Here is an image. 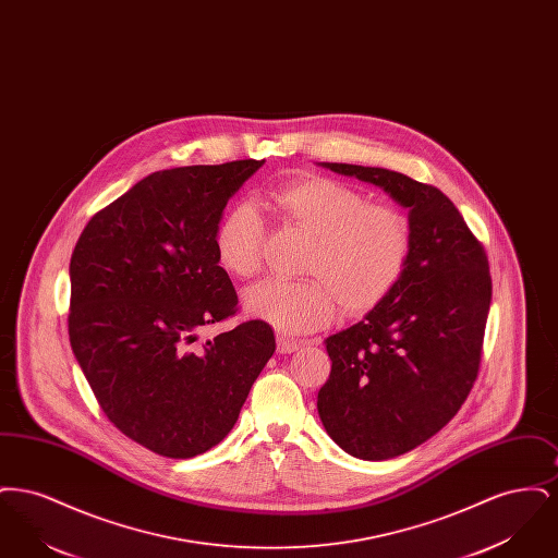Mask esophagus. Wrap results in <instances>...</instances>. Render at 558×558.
<instances>
[{
  "mask_svg": "<svg viewBox=\"0 0 558 558\" xmlns=\"http://www.w3.org/2000/svg\"><path fill=\"white\" fill-rule=\"evenodd\" d=\"M276 343H278V353H292V351H296L301 347L299 341H294V339L287 337V335H278Z\"/></svg>",
  "mask_w": 558,
  "mask_h": 558,
  "instance_id": "34e87169",
  "label": "esophagus"
}]
</instances>
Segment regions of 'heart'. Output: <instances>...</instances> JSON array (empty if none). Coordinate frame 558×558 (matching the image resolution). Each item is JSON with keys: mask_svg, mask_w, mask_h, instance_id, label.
Instances as JSON below:
<instances>
[{"mask_svg": "<svg viewBox=\"0 0 558 558\" xmlns=\"http://www.w3.org/2000/svg\"><path fill=\"white\" fill-rule=\"evenodd\" d=\"M271 207L294 228L312 234L303 280L266 278L242 294L248 316L282 332H312L347 316L374 310L398 287L412 251V223L403 213L343 182L310 175L269 194ZM217 262L248 278L262 267L264 221L248 205L232 207L215 230Z\"/></svg>", "mask_w": 558, "mask_h": 558, "instance_id": "obj_1", "label": "heart"}]
</instances>
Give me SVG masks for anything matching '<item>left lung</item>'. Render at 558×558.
<instances>
[{
    "label": "left lung",
    "mask_w": 558,
    "mask_h": 558,
    "mask_svg": "<svg viewBox=\"0 0 558 558\" xmlns=\"http://www.w3.org/2000/svg\"><path fill=\"white\" fill-rule=\"evenodd\" d=\"M318 165L383 187L412 223L398 287L324 341L332 368L318 393L319 421L341 450L389 460L439 433L473 389L492 303L489 266L441 190L383 167Z\"/></svg>",
    "instance_id": "left-lung-1"
}]
</instances>
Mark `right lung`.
<instances>
[{
  "label": "right lung",
  "instance_id": "obj_1",
  "mask_svg": "<svg viewBox=\"0 0 558 558\" xmlns=\"http://www.w3.org/2000/svg\"><path fill=\"white\" fill-rule=\"evenodd\" d=\"M264 162L150 173L96 213L75 244L73 353L108 421L160 456L217 446L276 351L262 319L201 341L205 326L236 314L213 239L228 201Z\"/></svg>",
  "mask_w": 558,
  "mask_h": 558
}]
</instances>
